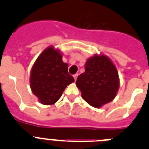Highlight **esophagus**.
Returning <instances> with one entry per match:
<instances>
[{"label":"esophagus","instance_id":"1","mask_svg":"<svg viewBox=\"0 0 149 149\" xmlns=\"http://www.w3.org/2000/svg\"><path fill=\"white\" fill-rule=\"evenodd\" d=\"M77 76H78V74H74V75H73L74 78V81H76V80H77Z\"/></svg>","mask_w":149,"mask_h":149}]
</instances>
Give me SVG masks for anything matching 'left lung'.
<instances>
[{"mask_svg": "<svg viewBox=\"0 0 149 149\" xmlns=\"http://www.w3.org/2000/svg\"><path fill=\"white\" fill-rule=\"evenodd\" d=\"M84 68L85 72L76 81L82 98L95 108L111 102L120 85L119 73L113 61L104 54H95L87 59Z\"/></svg>", "mask_w": 149, "mask_h": 149, "instance_id": "obj_1", "label": "left lung"}]
</instances>
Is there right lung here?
<instances>
[{"label":"right lung","mask_w":149,"mask_h":149,"mask_svg":"<svg viewBox=\"0 0 149 149\" xmlns=\"http://www.w3.org/2000/svg\"><path fill=\"white\" fill-rule=\"evenodd\" d=\"M62 57L58 48L48 46L38 56L30 71V89L44 105L56 103L66 86L74 82L68 72V65Z\"/></svg>","instance_id":"right-lung-1"}]
</instances>
